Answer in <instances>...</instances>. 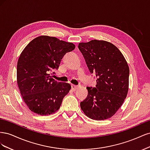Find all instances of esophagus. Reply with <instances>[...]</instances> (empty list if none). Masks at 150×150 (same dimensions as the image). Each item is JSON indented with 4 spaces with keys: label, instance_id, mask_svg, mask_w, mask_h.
<instances>
[{
    "label": "esophagus",
    "instance_id": "esophagus-1",
    "mask_svg": "<svg viewBox=\"0 0 150 150\" xmlns=\"http://www.w3.org/2000/svg\"><path fill=\"white\" fill-rule=\"evenodd\" d=\"M71 88H72V89L73 90V91H75V90H76L78 88V86L74 85V84H71Z\"/></svg>",
    "mask_w": 150,
    "mask_h": 150
}]
</instances>
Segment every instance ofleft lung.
I'll use <instances>...</instances> for the list:
<instances>
[{
  "label": "left lung",
  "instance_id": "obj_1",
  "mask_svg": "<svg viewBox=\"0 0 150 150\" xmlns=\"http://www.w3.org/2000/svg\"><path fill=\"white\" fill-rule=\"evenodd\" d=\"M82 53L96 87H87L88 96L81 102V110L89 118L104 120L114 115L128 91L129 69L123 55L115 45L105 40L81 42Z\"/></svg>",
  "mask_w": 150,
  "mask_h": 150
}]
</instances>
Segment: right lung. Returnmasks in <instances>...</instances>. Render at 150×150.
I'll list each match as a JSON object with an SVG mask.
<instances>
[{
  "label": "right lung",
  "instance_id": "right-lung-1",
  "mask_svg": "<svg viewBox=\"0 0 150 150\" xmlns=\"http://www.w3.org/2000/svg\"><path fill=\"white\" fill-rule=\"evenodd\" d=\"M74 49L71 42L42 35L30 41L22 52L17 66V84L31 111L46 116L60 108L71 86L57 82L51 73L55 74L62 57Z\"/></svg>",
  "mask_w": 150,
  "mask_h": 150
}]
</instances>
